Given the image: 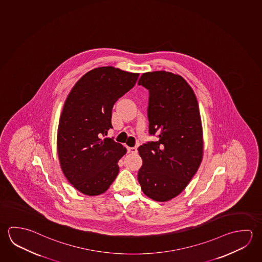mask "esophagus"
<instances>
[{"label":"esophagus","mask_w":262,"mask_h":262,"mask_svg":"<svg viewBox=\"0 0 262 262\" xmlns=\"http://www.w3.org/2000/svg\"><path fill=\"white\" fill-rule=\"evenodd\" d=\"M128 151L129 154L135 155V154H137V148L136 147H129V148H128Z\"/></svg>","instance_id":"obj_1"}]
</instances>
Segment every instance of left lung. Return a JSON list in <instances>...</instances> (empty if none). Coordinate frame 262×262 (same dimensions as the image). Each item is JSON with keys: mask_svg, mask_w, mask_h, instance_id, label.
Listing matches in <instances>:
<instances>
[{"mask_svg": "<svg viewBox=\"0 0 262 262\" xmlns=\"http://www.w3.org/2000/svg\"><path fill=\"white\" fill-rule=\"evenodd\" d=\"M138 84L149 90V133L157 137L138 148V180L146 196L167 202L183 191L202 163L197 98L183 77L165 71L142 74Z\"/></svg>", "mask_w": 262, "mask_h": 262, "instance_id": "obj_1", "label": "left lung"}]
</instances>
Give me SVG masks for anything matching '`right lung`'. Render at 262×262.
Returning <instances> with one entry per match:
<instances>
[{
  "instance_id": "right-lung-1",
  "label": "right lung",
  "mask_w": 262,
  "mask_h": 262,
  "mask_svg": "<svg viewBox=\"0 0 262 262\" xmlns=\"http://www.w3.org/2000/svg\"><path fill=\"white\" fill-rule=\"evenodd\" d=\"M139 74L111 66L88 72L74 84L60 114L57 147L66 179L80 192L97 196L119 174L126 148L104 138L112 129V108L135 85Z\"/></svg>"
}]
</instances>
